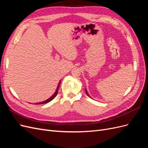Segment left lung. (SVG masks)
Masks as SVG:
<instances>
[{"mask_svg":"<svg viewBox=\"0 0 148 148\" xmlns=\"http://www.w3.org/2000/svg\"><path fill=\"white\" fill-rule=\"evenodd\" d=\"M85 91H86V95H87L88 96H89V95H88V92H87V91H86V89H85ZM89 97H90V96H89Z\"/></svg>","mask_w":148,"mask_h":148,"instance_id":"8db88e82","label":"left lung"}]
</instances>
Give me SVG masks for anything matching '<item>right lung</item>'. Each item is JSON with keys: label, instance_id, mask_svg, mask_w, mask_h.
I'll return each mask as SVG.
<instances>
[{"label": "right lung", "instance_id": "add662e5", "mask_svg": "<svg viewBox=\"0 0 148 148\" xmlns=\"http://www.w3.org/2000/svg\"><path fill=\"white\" fill-rule=\"evenodd\" d=\"M60 82H59V85H58V86H57V89H56V92H55V93L53 94V95L50 97V98H49L48 99H47V100H46V101H43V102H39V103H36L35 104H46V103H47V102H50V101H51L52 99H53L55 98V97L57 96V92H58V90H59V86H60Z\"/></svg>", "mask_w": 148, "mask_h": 148}]
</instances>
